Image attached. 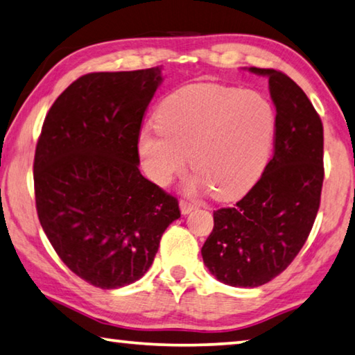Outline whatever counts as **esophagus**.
I'll use <instances>...</instances> for the list:
<instances>
[{
	"label": "esophagus",
	"mask_w": 355,
	"mask_h": 355,
	"mask_svg": "<svg viewBox=\"0 0 355 355\" xmlns=\"http://www.w3.org/2000/svg\"><path fill=\"white\" fill-rule=\"evenodd\" d=\"M196 208H199V203L194 200H180V209H182L183 214H188Z\"/></svg>",
	"instance_id": "34e87169"
}]
</instances>
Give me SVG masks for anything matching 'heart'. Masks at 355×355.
I'll use <instances>...</instances> for the list:
<instances>
[{
    "mask_svg": "<svg viewBox=\"0 0 355 355\" xmlns=\"http://www.w3.org/2000/svg\"><path fill=\"white\" fill-rule=\"evenodd\" d=\"M156 126L137 137L142 169L167 186L191 167L218 199H233L255 184L271 156L275 112L260 94L219 84H192L171 94Z\"/></svg>",
    "mask_w": 355,
    "mask_h": 355,
    "instance_id": "1",
    "label": "heart"
}]
</instances>
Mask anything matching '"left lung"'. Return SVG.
<instances>
[{
  "instance_id": "8db88e82",
  "label": "left lung",
  "mask_w": 355,
  "mask_h": 355,
  "mask_svg": "<svg viewBox=\"0 0 355 355\" xmlns=\"http://www.w3.org/2000/svg\"><path fill=\"white\" fill-rule=\"evenodd\" d=\"M269 78L275 105L274 156L236 205L216 209L202 248L222 284L255 288L290 266L307 241L321 202L322 122L305 92L284 71L249 69Z\"/></svg>"
}]
</instances>
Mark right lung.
Returning a JSON list of instances; mask_svg holds the SVG:
<instances>
[{
    "mask_svg": "<svg viewBox=\"0 0 355 355\" xmlns=\"http://www.w3.org/2000/svg\"><path fill=\"white\" fill-rule=\"evenodd\" d=\"M161 69L78 78L48 111L34 156L35 208L71 272L114 290L139 280L178 200L142 177L137 137Z\"/></svg>",
    "mask_w": 355,
    "mask_h": 355,
    "instance_id": "right-lung-1",
    "label": "right lung"
}]
</instances>
